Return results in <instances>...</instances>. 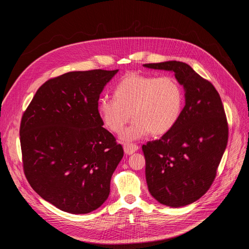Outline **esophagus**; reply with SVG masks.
I'll return each instance as SVG.
<instances>
[{
	"mask_svg": "<svg viewBox=\"0 0 249 249\" xmlns=\"http://www.w3.org/2000/svg\"><path fill=\"white\" fill-rule=\"evenodd\" d=\"M123 148H124L125 154L129 155V156L134 154L135 152H137L139 150V147L137 145H135V144H125L123 146Z\"/></svg>",
	"mask_w": 249,
	"mask_h": 249,
	"instance_id": "esophagus-1",
	"label": "esophagus"
}]
</instances>
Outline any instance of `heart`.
Returning a JSON list of instances; mask_svg holds the SVG:
<instances>
[{"label":"heart","instance_id":"obj_1","mask_svg":"<svg viewBox=\"0 0 249 249\" xmlns=\"http://www.w3.org/2000/svg\"><path fill=\"white\" fill-rule=\"evenodd\" d=\"M113 97L100 98L97 110L103 124L115 133L123 130L132 113L133 123L120 136L123 142L168 133L184 105L182 86L171 76L127 74L114 88Z\"/></svg>","mask_w":249,"mask_h":249}]
</instances>
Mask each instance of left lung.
Wrapping results in <instances>:
<instances>
[{
    "label": "left lung",
    "instance_id": "1",
    "mask_svg": "<svg viewBox=\"0 0 249 249\" xmlns=\"http://www.w3.org/2000/svg\"><path fill=\"white\" fill-rule=\"evenodd\" d=\"M143 66L174 73L185 91L178 122L142 147L151 195L162 205L183 207L201 198L215 179L229 138L224 106L214 86L189 65L166 61Z\"/></svg>",
    "mask_w": 249,
    "mask_h": 249
}]
</instances>
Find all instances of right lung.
<instances>
[{
    "instance_id": "add662e5",
    "label": "right lung",
    "mask_w": 249,
    "mask_h": 249,
    "mask_svg": "<svg viewBox=\"0 0 249 249\" xmlns=\"http://www.w3.org/2000/svg\"><path fill=\"white\" fill-rule=\"evenodd\" d=\"M117 72L92 70L51 79L21 118L23 169L30 186L71 214H88L107 200L124 155L97 110L101 91Z\"/></svg>"
}]
</instances>
